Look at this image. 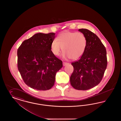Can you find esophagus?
Listing matches in <instances>:
<instances>
[{"label":"esophagus","mask_w":121,"mask_h":121,"mask_svg":"<svg viewBox=\"0 0 121 121\" xmlns=\"http://www.w3.org/2000/svg\"><path fill=\"white\" fill-rule=\"evenodd\" d=\"M69 63H65V62H63V66H65L68 64H69Z\"/></svg>","instance_id":"34e87169"}]
</instances>
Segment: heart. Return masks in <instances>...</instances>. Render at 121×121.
Wrapping results in <instances>:
<instances>
[{
  "mask_svg": "<svg viewBox=\"0 0 121 121\" xmlns=\"http://www.w3.org/2000/svg\"><path fill=\"white\" fill-rule=\"evenodd\" d=\"M86 44V37L83 34L65 31L58 35L57 40L52 42L51 48L54 55L59 56L63 48V58L77 60L84 54Z\"/></svg>",
  "mask_w": 121,
  "mask_h": 121,
  "instance_id": "obj_1",
  "label": "heart"
}]
</instances>
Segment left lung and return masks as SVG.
Segmentation results:
<instances>
[{"mask_svg": "<svg viewBox=\"0 0 121 121\" xmlns=\"http://www.w3.org/2000/svg\"><path fill=\"white\" fill-rule=\"evenodd\" d=\"M78 31L85 35L87 44L82 57L71 63L74 70L70 81L76 89L86 90L102 80L107 67V52L100 39L92 32L85 29Z\"/></svg>", "mask_w": 121, "mask_h": 121, "instance_id": "1", "label": "left lung"}]
</instances>
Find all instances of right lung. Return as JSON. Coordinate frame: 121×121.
Segmentation results:
<instances>
[{
    "instance_id": "add662e5",
    "label": "right lung",
    "mask_w": 121,
    "mask_h": 121,
    "mask_svg": "<svg viewBox=\"0 0 121 121\" xmlns=\"http://www.w3.org/2000/svg\"><path fill=\"white\" fill-rule=\"evenodd\" d=\"M55 34L38 33L24 41L17 49V68L26 85L34 89L47 90L55 81L62 61L51 51Z\"/></svg>"
}]
</instances>
